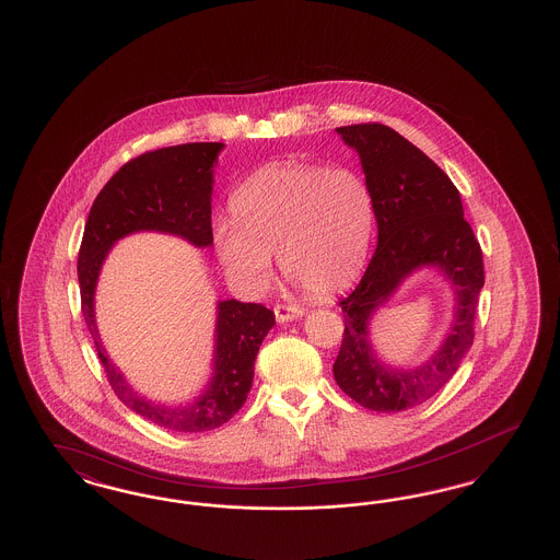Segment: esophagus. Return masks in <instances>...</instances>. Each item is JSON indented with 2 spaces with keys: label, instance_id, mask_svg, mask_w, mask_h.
<instances>
[{
  "label": "esophagus",
  "instance_id": "esophagus-1",
  "mask_svg": "<svg viewBox=\"0 0 560 560\" xmlns=\"http://www.w3.org/2000/svg\"><path fill=\"white\" fill-rule=\"evenodd\" d=\"M302 315H304V311L300 306H295V304H277L275 306V317H277L279 323L298 319Z\"/></svg>",
  "mask_w": 560,
  "mask_h": 560
}]
</instances>
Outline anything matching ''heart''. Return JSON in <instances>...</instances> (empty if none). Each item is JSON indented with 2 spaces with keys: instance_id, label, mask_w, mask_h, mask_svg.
<instances>
[{
  "instance_id": "obj_1",
  "label": "heart",
  "mask_w": 560,
  "mask_h": 560,
  "mask_svg": "<svg viewBox=\"0 0 560 560\" xmlns=\"http://www.w3.org/2000/svg\"><path fill=\"white\" fill-rule=\"evenodd\" d=\"M233 220L212 226L222 267L245 288H265L270 256L311 295L340 292L359 275L373 233V197L347 165L272 163L231 197Z\"/></svg>"
}]
</instances>
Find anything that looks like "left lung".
Returning a JSON list of instances; mask_svg holds the SVG:
<instances>
[{
  "instance_id": "left-lung-1",
  "label": "left lung",
  "mask_w": 560,
  "mask_h": 560,
  "mask_svg": "<svg viewBox=\"0 0 560 560\" xmlns=\"http://www.w3.org/2000/svg\"><path fill=\"white\" fill-rule=\"evenodd\" d=\"M338 133L359 153L372 190L377 247L354 292L340 300L345 338L334 377L361 407L402 411L439 393L472 347L485 283L482 252L464 220L459 190L416 144L382 124L345 126ZM422 266H436L453 281L456 319L446 342L422 369L395 371L374 359L366 325L401 279Z\"/></svg>"
}]
</instances>
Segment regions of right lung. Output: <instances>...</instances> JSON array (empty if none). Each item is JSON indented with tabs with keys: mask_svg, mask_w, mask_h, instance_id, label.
I'll use <instances>...</instances> for the list:
<instances>
[{
	"mask_svg": "<svg viewBox=\"0 0 560 560\" xmlns=\"http://www.w3.org/2000/svg\"><path fill=\"white\" fill-rule=\"evenodd\" d=\"M222 147L188 142L142 153L121 165L92 203L78 258L81 313L110 388L138 416L174 432L213 430L240 411L275 313L252 302H218L212 380L192 402L167 407L133 393L110 363L94 320V290L110 245L136 231L172 233L197 247L212 245L213 161Z\"/></svg>",
	"mask_w": 560,
	"mask_h": 560,
	"instance_id": "obj_1",
	"label": "right lung"
}]
</instances>
